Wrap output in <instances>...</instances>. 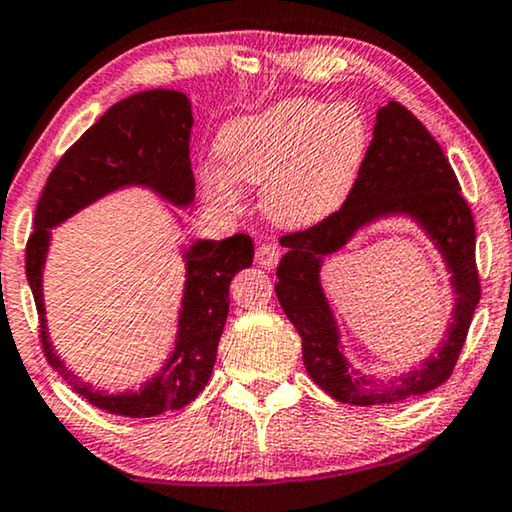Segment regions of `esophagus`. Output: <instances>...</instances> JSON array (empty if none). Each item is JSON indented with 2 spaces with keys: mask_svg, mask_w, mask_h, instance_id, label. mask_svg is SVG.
I'll return each mask as SVG.
<instances>
[{
  "mask_svg": "<svg viewBox=\"0 0 512 512\" xmlns=\"http://www.w3.org/2000/svg\"><path fill=\"white\" fill-rule=\"evenodd\" d=\"M280 259V250L276 246H259L255 253V262L262 266V269H276Z\"/></svg>",
  "mask_w": 512,
  "mask_h": 512,
  "instance_id": "34e87169",
  "label": "esophagus"
}]
</instances>
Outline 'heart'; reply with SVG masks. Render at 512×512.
<instances>
[{
    "label": "heart",
    "instance_id": "obj_1",
    "mask_svg": "<svg viewBox=\"0 0 512 512\" xmlns=\"http://www.w3.org/2000/svg\"><path fill=\"white\" fill-rule=\"evenodd\" d=\"M225 164L204 183L215 199L236 204L239 183L264 185L262 206L285 229L313 227L350 197L369 150V127L350 104L292 97L229 120L215 143Z\"/></svg>",
    "mask_w": 512,
    "mask_h": 512
}]
</instances>
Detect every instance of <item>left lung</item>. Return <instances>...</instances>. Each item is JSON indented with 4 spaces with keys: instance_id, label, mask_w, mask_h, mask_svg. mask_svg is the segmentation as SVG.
Here are the masks:
<instances>
[{
    "instance_id": "8db88e82",
    "label": "left lung",
    "mask_w": 512,
    "mask_h": 512,
    "mask_svg": "<svg viewBox=\"0 0 512 512\" xmlns=\"http://www.w3.org/2000/svg\"><path fill=\"white\" fill-rule=\"evenodd\" d=\"M443 148L399 102L378 109L364 167L345 204L304 232L280 236L276 294L301 336L308 376L336 401L352 406L397 403L436 390L450 378L480 301L471 208ZM394 214L413 219L442 253L456 292L453 320L439 348L406 374L376 381L344 357L340 332L319 283L324 257L337 252L359 228Z\"/></svg>"
}]
</instances>
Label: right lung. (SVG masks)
<instances>
[{
    "mask_svg": "<svg viewBox=\"0 0 512 512\" xmlns=\"http://www.w3.org/2000/svg\"><path fill=\"white\" fill-rule=\"evenodd\" d=\"M192 122L190 99L178 90L136 92L113 104L57 162L34 213L25 271L39 311L43 352L71 390L111 415L155 417L199 397L213 373L227 322L229 283L253 264V239L248 234H234L225 241L199 239L183 250L185 287L174 350L164 359L160 373L139 390L109 394L83 383L50 343L43 304V264L50 229L106 194L132 185L148 187L178 208L190 206L194 201Z\"/></svg>",
    "mask_w": 512,
    "mask_h": 512,
    "instance_id": "1",
    "label": "right lung"
}]
</instances>
